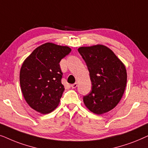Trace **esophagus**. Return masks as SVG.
Here are the masks:
<instances>
[{"instance_id": "esophagus-1", "label": "esophagus", "mask_w": 148, "mask_h": 148, "mask_svg": "<svg viewBox=\"0 0 148 148\" xmlns=\"http://www.w3.org/2000/svg\"><path fill=\"white\" fill-rule=\"evenodd\" d=\"M77 86H78V83H77V82H75V83H74V84H72V85H71V86H72V88H76V87H77Z\"/></svg>"}]
</instances>
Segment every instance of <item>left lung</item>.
<instances>
[{
  "label": "left lung",
  "instance_id": "8db88e82",
  "mask_svg": "<svg viewBox=\"0 0 148 148\" xmlns=\"http://www.w3.org/2000/svg\"><path fill=\"white\" fill-rule=\"evenodd\" d=\"M87 66L92 90L83 97L90 112L103 114L118 105L127 84L125 66L111 49L103 45L81 47L78 49Z\"/></svg>",
  "mask_w": 148,
  "mask_h": 148
}]
</instances>
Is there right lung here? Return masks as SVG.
<instances>
[{"instance_id": "obj_1", "label": "right lung", "mask_w": 148, "mask_h": 148, "mask_svg": "<svg viewBox=\"0 0 148 148\" xmlns=\"http://www.w3.org/2000/svg\"><path fill=\"white\" fill-rule=\"evenodd\" d=\"M70 51L69 47L47 42L35 49L23 62L19 73L21 92L36 112L49 114L58 106L65 89L60 62Z\"/></svg>"}]
</instances>
